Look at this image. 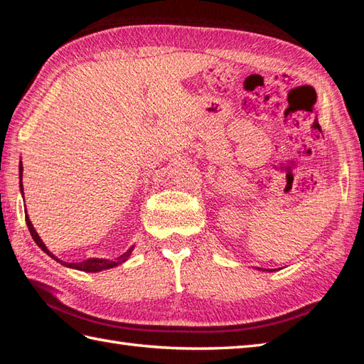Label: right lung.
Masks as SVG:
<instances>
[{
	"label": "right lung",
	"instance_id": "add662e5",
	"mask_svg": "<svg viewBox=\"0 0 364 364\" xmlns=\"http://www.w3.org/2000/svg\"><path fill=\"white\" fill-rule=\"evenodd\" d=\"M20 168V189H21V196H23V184H21V176H23V164H21V161H20V166H18ZM25 218H26V225H28V230H29V233H31V236H33V239L36 241V244L41 247V249L48 255V257H51L53 259H56V261H59L60 264H64L65 267H72V269H76V270H82V272H100V270H106V269H111V267H115V266H119V264H122V262H125L128 258H129V255H131V252H133V249L134 247H129V249L123 253V255H120V257H117L115 259H105V258H89V259H86V261H81V262H64V261H60L59 258H56L54 257V255L46 249V245L42 242V239H41V236L37 235V231L34 230V227H33V223H31V220H29V218H28V214H26V211H25Z\"/></svg>",
	"mask_w": 364,
	"mask_h": 364
}]
</instances>
